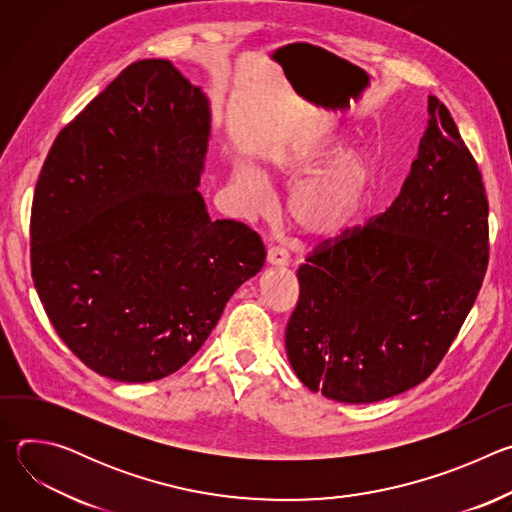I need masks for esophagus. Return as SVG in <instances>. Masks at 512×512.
Returning <instances> with one entry per match:
<instances>
[{"mask_svg":"<svg viewBox=\"0 0 512 512\" xmlns=\"http://www.w3.org/2000/svg\"><path fill=\"white\" fill-rule=\"evenodd\" d=\"M267 263L273 267H285L289 265V255L281 247H269L267 249Z\"/></svg>","mask_w":512,"mask_h":512,"instance_id":"34e87169","label":"esophagus"}]
</instances>
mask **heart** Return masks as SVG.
<instances>
[{
    "label": "heart",
    "instance_id": "obj_1",
    "mask_svg": "<svg viewBox=\"0 0 512 512\" xmlns=\"http://www.w3.org/2000/svg\"><path fill=\"white\" fill-rule=\"evenodd\" d=\"M340 150L334 143L320 154L283 152L275 156V174L287 180L308 178ZM375 176V160L369 152L352 150L340 156L322 176L298 188L289 200V216L310 239L328 241L344 235L358 214ZM237 184L245 196L259 206L265 198V184L259 172L247 164L237 168Z\"/></svg>",
    "mask_w": 512,
    "mask_h": 512
}]
</instances>
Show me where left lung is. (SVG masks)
Here are the masks:
<instances>
[{"instance_id": "obj_1", "label": "left lung", "mask_w": 512, "mask_h": 512, "mask_svg": "<svg viewBox=\"0 0 512 512\" xmlns=\"http://www.w3.org/2000/svg\"><path fill=\"white\" fill-rule=\"evenodd\" d=\"M399 196L328 239L298 269L285 328L298 379L340 403H375L425 381L472 310L488 265L482 174L444 103Z\"/></svg>"}]
</instances>
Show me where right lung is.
I'll return each mask as SVG.
<instances>
[{
    "mask_svg": "<svg viewBox=\"0 0 512 512\" xmlns=\"http://www.w3.org/2000/svg\"><path fill=\"white\" fill-rule=\"evenodd\" d=\"M200 87L137 60L56 137L30 221L32 279L62 342L119 383L176 373L265 263L261 237L212 221Z\"/></svg>",
    "mask_w": 512,
    "mask_h": 512,
    "instance_id": "obj_1",
    "label": "right lung"
}]
</instances>
